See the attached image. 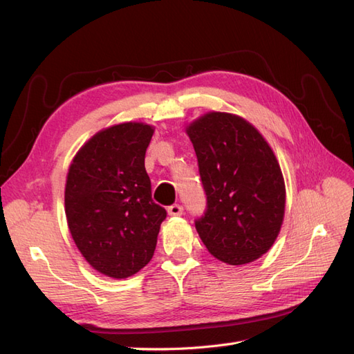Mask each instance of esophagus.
Returning a JSON list of instances; mask_svg holds the SVG:
<instances>
[{"label": "esophagus", "instance_id": "34e87169", "mask_svg": "<svg viewBox=\"0 0 354 354\" xmlns=\"http://www.w3.org/2000/svg\"><path fill=\"white\" fill-rule=\"evenodd\" d=\"M168 214L173 217L181 216V214H183V207H181L180 203H173V205L168 207Z\"/></svg>", "mask_w": 354, "mask_h": 354}]
</instances>
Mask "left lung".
I'll return each mask as SVG.
<instances>
[{
	"label": "left lung",
	"instance_id": "obj_1",
	"mask_svg": "<svg viewBox=\"0 0 354 354\" xmlns=\"http://www.w3.org/2000/svg\"><path fill=\"white\" fill-rule=\"evenodd\" d=\"M207 195L195 221L223 263L248 264L272 248L285 216V181L269 143L243 118L208 112L186 127Z\"/></svg>",
	"mask_w": 354,
	"mask_h": 354
}]
</instances>
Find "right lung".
<instances>
[{
	"instance_id": "add662e5",
	"label": "right lung",
	"mask_w": 354,
	"mask_h": 354,
	"mask_svg": "<svg viewBox=\"0 0 354 354\" xmlns=\"http://www.w3.org/2000/svg\"><path fill=\"white\" fill-rule=\"evenodd\" d=\"M155 128L122 122L95 133L72 159L65 187L69 232L94 270L136 274L153 257L167 211L152 201L145 168Z\"/></svg>"
}]
</instances>
